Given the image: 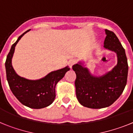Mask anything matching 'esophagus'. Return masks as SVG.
<instances>
[{
  "mask_svg": "<svg viewBox=\"0 0 133 133\" xmlns=\"http://www.w3.org/2000/svg\"><path fill=\"white\" fill-rule=\"evenodd\" d=\"M75 63H76V61H75V59H70V61H69L68 64H69V66H70V69H71L72 66L75 64Z\"/></svg>",
  "mask_w": 133,
  "mask_h": 133,
  "instance_id": "esophagus-1",
  "label": "esophagus"
}]
</instances>
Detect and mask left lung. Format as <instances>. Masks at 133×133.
Returning <instances> with one entry per match:
<instances>
[{"label":"left lung","mask_w":133,"mask_h":133,"mask_svg":"<svg viewBox=\"0 0 133 133\" xmlns=\"http://www.w3.org/2000/svg\"><path fill=\"white\" fill-rule=\"evenodd\" d=\"M104 48L117 54V64L101 76H95L78 62L72 66L77 78L76 95L80 104L90 109H102L113 104L121 96L127 84L128 63L125 50L113 32L105 29Z\"/></svg>","instance_id":"obj_1"}]
</instances>
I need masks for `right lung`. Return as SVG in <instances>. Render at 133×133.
I'll use <instances>...</instances> for the list:
<instances>
[{"instance_id": "1", "label": "right lung", "mask_w": 133, "mask_h": 133, "mask_svg": "<svg viewBox=\"0 0 133 133\" xmlns=\"http://www.w3.org/2000/svg\"><path fill=\"white\" fill-rule=\"evenodd\" d=\"M30 30L24 32L12 45L5 62L6 73L10 90L16 98L24 106L39 109L46 107L53 103L56 97V84L70 69L66 66L63 69L49 72L44 77L38 80H29L20 77L12 67V58L16 44Z\"/></svg>"}]
</instances>
